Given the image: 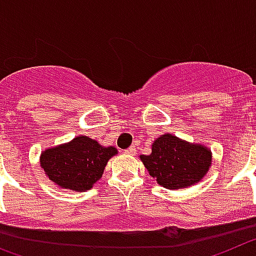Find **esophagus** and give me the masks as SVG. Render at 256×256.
<instances>
[{
    "instance_id": "34e87169",
    "label": "esophagus",
    "mask_w": 256,
    "mask_h": 256,
    "mask_svg": "<svg viewBox=\"0 0 256 256\" xmlns=\"http://www.w3.org/2000/svg\"><path fill=\"white\" fill-rule=\"evenodd\" d=\"M126 154H135L136 153V148L135 146H130V148H128V150H125Z\"/></svg>"
}]
</instances>
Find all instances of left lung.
<instances>
[{
    "label": "left lung",
    "instance_id": "1",
    "mask_svg": "<svg viewBox=\"0 0 256 256\" xmlns=\"http://www.w3.org/2000/svg\"><path fill=\"white\" fill-rule=\"evenodd\" d=\"M139 158L160 186L174 190L201 182L210 168L212 153L206 146L164 134L153 142L150 154Z\"/></svg>",
    "mask_w": 256,
    "mask_h": 256
}]
</instances>
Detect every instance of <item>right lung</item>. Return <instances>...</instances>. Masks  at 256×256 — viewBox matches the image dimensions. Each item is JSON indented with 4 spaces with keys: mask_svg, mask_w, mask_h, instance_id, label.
<instances>
[{
    "mask_svg": "<svg viewBox=\"0 0 256 256\" xmlns=\"http://www.w3.org/2000/svg\"><path fill=\"white\" fill-rule=\"evenodd\" d=\"M118 153L117 148L78 135L68 143L42 150L40 164L45 175L62 190L85 192L102 178L106 164Z\"/></svg>",
    "mask_w": 256,
    "mask_h": 256,
    "instance_id": "1",
    "label": "right lung"
}]
</instances>
